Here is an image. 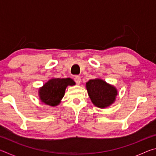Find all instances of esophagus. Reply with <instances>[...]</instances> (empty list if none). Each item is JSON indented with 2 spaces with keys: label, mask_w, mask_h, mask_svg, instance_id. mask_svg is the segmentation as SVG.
<instances>
[{
  "label": "esophagus",
  "mask_w": 156,
  "mask_h": 156,
  "mask_svg": "<svg viewBox=\"0 0 156 156\" xmlns=\"http://www.w3.org/2000/svg\"><path fill=\"white\" fill-rule=\"evenodd\" d=\"M74 81L76 83V84H79L81 82V78L80 77V76H76L75 78H74Z\"/></svg>",
  "instance_id": "1"
}]
</instances>
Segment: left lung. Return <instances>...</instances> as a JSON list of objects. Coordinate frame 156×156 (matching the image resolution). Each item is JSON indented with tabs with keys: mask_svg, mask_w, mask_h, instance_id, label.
I'll list each match as a JSON object with an SVG mask.
<instances>
[{
	"mask_svg": "<svg viewBox=\"0 0 156 156\" xmlns=\"http://www.w3.org/2000/svg\"><path fill=\"white\" fill-rule=\"evenodd\" d=\"M86 88L92 103L101 109L112 105L118 95L115 87L100 78L89 80L86 83Z\"/></svg>",
	"mask_w": 156,
	"mask_h": 156,
	"instance_id": "1",
	"label": "left lung"
}]
</instances>
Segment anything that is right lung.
<instances>
[{
    "label": "right lung",
    "instance_id": "add662e5",
    "mask_svg": "<svg viewBox=\"0 0 156 156\" xmlns=\"http://www.w3.org/2000/svg\"><path fill=\"white\" fill-rule=\"evenodd\" d=\"M76 83L72 78H51L39 89L38 95L42 102L51 107L60 104L67 87Z\"/></svg>",
    "mask_w": 156,
    "mask_h": 156
}]
</instances>
